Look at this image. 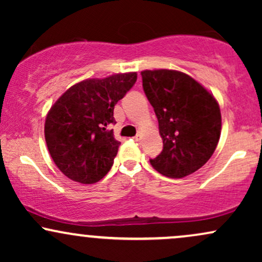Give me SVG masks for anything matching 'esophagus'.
I'll return each mask as SVG.
<instances>
[{
	"label": "esophagus",
	"instance_id": "esophagus-1",
	"mask_svg": "<svg viewBox=\"0 0 262 262\" xmlns=\"http://www.w3.org/2000/svg\"><path fill=\"white\" fill-rule=\"evenodd\" d=\"M134 140L137 141V143H140V141H141V134H137V135H135Z\"/></svg>",
	"mask_w": 262,
	"mask_h": 262
}]
</instances>
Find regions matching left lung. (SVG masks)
Segmentation results:
<instances>
[{
    "label": "left lung",
    "instance_id": "1",
    "mask_svg": "<svg viewBox=\"0 0 262 262\" xmlns=\"http://www.w3.org/2000/svg\"><path fill=\"white\" fill-rule=\"evenodd\" d=\"M143 89L154 108L164 148L150 164L172 179H182L213 155L222 130L218 102L188 75L175 70L141 71Z\"/></svg>",
    "mask_w": 262,
    "mask_h": 262
}]
</instances>
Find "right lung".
<instances>
[{
    "instance_id": "obj_1",
    "label": "right lung",
    "mask_w": 262,
    "mask_h": 262,
    "mask_svg": "<svg viewBox=\"0 0 262 262\" xmlns=\"http://www.w3.org/2000/svg\"><path fill=\"white\" fill-rule=\"evenodd\" d=\"M137 81V73L89 79L71 86L45 119V141L59 170L73 181L95 183L107 175L121 145L113 110Z\"/></svg>"
}]
</instances>
